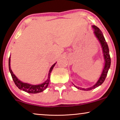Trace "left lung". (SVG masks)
I'll return each mask as SVG.
<instances>
[{"instance_id": "1", "label": "left lung", "mask_w": 120, "mask_h": 120, "mask_svg": "<svg viewBox=\"0 0 120 120\" xmlns=\"http://www.w3.org/2000/svg\"><path fill=\"white\" fill-rule=\"evenodd\" d=\"M93 27L94 29V34L96 36V37L98 38V40L100 41L101 44L102 50H103V55L104 57H105V68H104V69L103 70V72L102 73L101 76L100 78V79H98L96 84H95L94 86L92 87H90L89 88H86V89H84V88H81L79 87H77L75 86L76 88H77V89H81L82 90H86V91H88V90H92L93 89H95L97 87H98V86H100L101 85L102 83H103V82L105 81V78H106V76L107 75L108 71L109 68H110V64H111V59L110 57V55H109V50L108 48V44L105 41V37H104L103 34H102V31L100 30V29L98 28V27H97L96 26L94 25L93 26Z\"/></svg>"}]
</instances>
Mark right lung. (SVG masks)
<instances>
[{
	"mask_svg": "<svg viewBox=\"0 0 120 120\" xmlns=\"http://www.w3.org/2000/svg\"><path fill=\"white\" fill-rule=\"evenodd\" d=\"M55 64H56V63L53 64V65L51 67V68H50L49 72L48 79L44 83L39 85H31L30 84H28V83L22 82L19 81L18 79H17L16 76L13 74V72L12 71L11 69V68H10V56L9 58V60H8V68H9V70L10 73H11V76L12 77V79L14 82L15 83V86H16L19 89L23 90V91L26 92V93L31 94H36L41 93V92L43 91L45 89H46V88L48 87L49 85V83L50 74H51L53 67H55Z\"/></svg>",
	"mask_w": 120,
	"mask_h": 120,
	"instance_id": "add662e5",
	"label": "right lung"
}]
</instances>
